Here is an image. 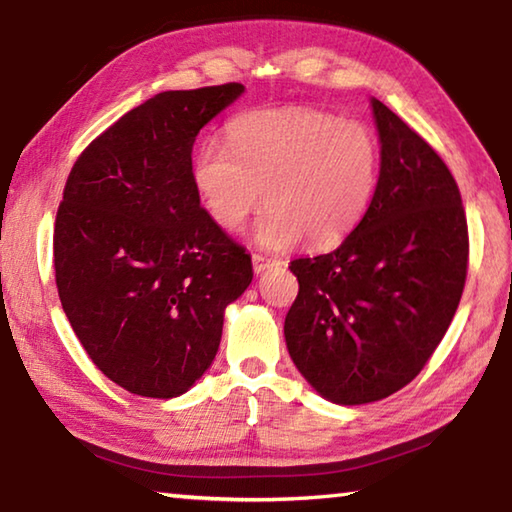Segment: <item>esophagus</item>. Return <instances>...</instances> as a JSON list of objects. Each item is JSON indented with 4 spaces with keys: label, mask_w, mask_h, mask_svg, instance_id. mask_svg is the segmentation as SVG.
Instances as JSON below:
<instances>
[{
    "label": "esophagus",
    "mask_w": 512,
    "mask_h": 512,
    "mask_svg": "<svg viewBox=\"0 0 512 512\" xmlns=\"http://www.w3.org/2000/svg\"><path fill=\"white\" fill-rule=\"evenodd\" d=\"M275 264H280V262H277V259H273V257L253 253V268H255V273H264L268 266H275Z\"/></svg>",
    "instance_id": "34e87169"
}]
</instances>
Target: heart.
I'll return each instance as SVG.
<instances>
[{"label":"heart","instance_id":"1","mask_svg":"<svg viewBox=\"0 0 512 512\" xmlns=\"http://www.w3.org/2000/svg\"><path fill=\"white\" fill-rule=\"evenodd\" d=\"M228 142L205 140L194 158V187L205 212L237 232L268 205L255 239L289 248L305 237L323 248L366 214L379 176V144L366 124L311 108L257 110L228 128Z\"/></svg>","mask_w":512,"mask_h":512}]
</instances>
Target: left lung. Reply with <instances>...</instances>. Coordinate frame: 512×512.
I'll return each instance as SVG.
<instances>
[{"mask_svg":"<svg viewBox=\"0 0 512 512\" xmlns=\"http://www.w3.org/2000/svg\"><path fill=\"white\" fill-rule=\"evenodd\" d=\"M381 169L366 214L327 255L291 262L284 320L296 368L336 404H368L427 366L463 296L470 237L443 158L372 99Z\"/></svg>","mask_w":512,"mask_h":512,"instance_id":"8db88e82","label":"left lung"}]
</instances>
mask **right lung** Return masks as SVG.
Returning a JSON list of instances; mask_svg holds the SVG:
<instances>
[{
	"mask_svg": "<svg viewBox=\"0 0 512 512\" xmlns=\"http://www.w3.org/2000/svg\"><path fill=\"white\" fill-rule=\"evenodd\" d=\"M241 83L155 94L92 140L54 228L60 302L94 366L169 400L210 368L223 311L253 280L244 246L201 207L192 146Z\"/></svg>",
	"mask_w": 512,
	"mask_h": 512,
	"instance_id": "right-lung-1",
	"label": "right lung"
}]
</instances>
